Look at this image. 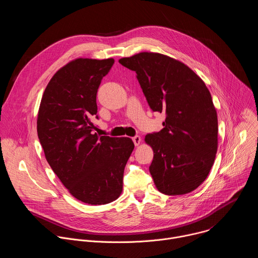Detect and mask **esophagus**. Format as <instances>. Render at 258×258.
Wrapping results in <instances>:
<instances>
[{
	"instance_id": "obj_1",
	"label": "esophagus",
	"mask_w": 258,
	"mask_h": 258,
	"mask_svg": "<svg viewBox=\"0 0 258 258\" xmlns=\"http://www.w3.org/2000/svg\"><path fill=\"white\" fill-rule=\"evenodd\" d=\"M133 142H134L135 146H139V145L141 144V137H139V136L134 137V138H133Z\"/></svg>"
}]
</instances>
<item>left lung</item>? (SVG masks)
<instances>
[{
    "instance_id": "8db88e82",
    "label": "left lung",
    "mask_w": 258,
    "mask_h": 258,
    "mask_svg": "<svg viewBox=\"0 0 258 258\" xmlns=\"http://www.w3.org/2000/svg\"><path fill=\"white\" fill-rule=\"evenodd\" d=\"M137 73L152 111L164 112L163 128L145 142L154 152L149 167L165 195H183L206 179L217 151V114L204 82L182 62L166 55L142 52L119 59Z\"/></svg>"
}]
</instances>
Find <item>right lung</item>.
<instances>
[{
	"label": "right lung",
	"instance_id": "right-lung-1",
	"mask_svg": "<svg viewBox=\"0 0 258 258\" xmlns=\"http://www.w3.org/2000/svg\"><path fill=\"white\" fill-rule=\"evenodd\" d=\"M113 63V58H78L60 68L44 92L36 121L51 168L73 197L91 205L120 196L135 147L130 138L94 133L97 92Z\"/></svg>",
	"mask_w": 258,
	"mask_h": 258
}]
</instances>
